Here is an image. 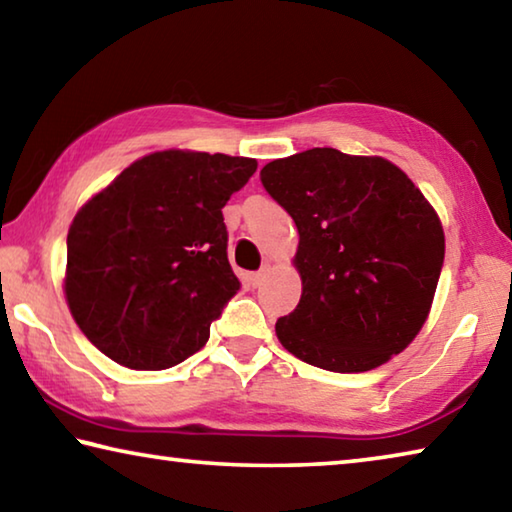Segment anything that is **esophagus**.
<instances>
[{"instance_id":"1","label":"esophagus","mask_w":512,"mask_h":512,"mask_svg":"<svg viewBox=\"0 0 512 512\" xmlns=\"http://www.w3.org/2000/svg\"><path fill=\"white\" fill-rule=\"evenodd\" d=\"M268 271H271V266H264L262 271H257V273H253L248 277V282H250V287L253 289H257V287H262V282L266 280V275H268Z\"/></svg>"}]
</instances>
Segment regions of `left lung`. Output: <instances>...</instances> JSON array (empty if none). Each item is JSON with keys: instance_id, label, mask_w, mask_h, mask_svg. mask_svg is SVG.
Wrapping results in <instances>:
<instances>
[{"instance_id": "8db88e82", "label": "left lung", "mask_w": 512, "mask_h": 512, "mask_svg": "<svg viewBox=\"0 0 512 512\" xmlns=\"http://www.w3.org/2000/svg\"><path fill=\"white\" fill-rule=\"evenodd\" d=\"M262 185L298 228L302 296L275 334L293 357L366 372L409 345L445 259L436 210L379 155L309 149L268 162Z\"/></svg>"}]
</instances>
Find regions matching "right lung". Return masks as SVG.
<instances>
[{
	"label": "right lung",
	"mask_w": 512,
	"mask_h": 512,
	"mask_svg": "<svg viewBox=\"0 0 512 512\" xmlns=\"http://www.w3.org/2000/svg\"><path fill=\"white\" fill-rule=\"evenodd\" d=\"M253 158L158 151L135 160L76 212L65 298L92 345L133 370L185 361L239 291L223 207Z\"/></svg>",
	"instance_id": "obj_1"
}]
</instances>
